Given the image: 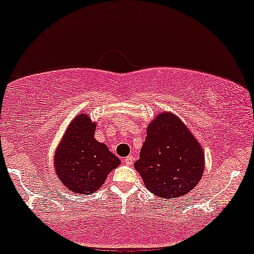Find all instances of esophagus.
Wrapping results in <instances>:
<instances>
[{"label": "esophagus", "instance_id": "1", "mask_svg": "<svg viewBox=\"0 0 254 254\" xmlns=\"http://www.w3.org/2000/svg\"><path fill=\"white\" fill-rule=\"evenodd\" d=\"M133 161H135V157H133L132 155H129V156H127L124 159V164L125 165H127V166H131L133 164Z\"/></svg>", "mask_w": 254, "mask_h": 254}]
</instances>
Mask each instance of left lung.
<instances>
[{
  "instance_id": "left-lung-1",
  "label": "left lung",
  "mask_w": 254,
  "mask_h": 254,
  "mask_svg": "<svg viewBox=\"0 0 254 254\" xmlns=\"http://www.w3.org/2000/svg\"><path fill=\"white\" fill-rule=\"evenodd\" d=\"M199 142L179 118L160 113L148 125L139 159L133 164L145 188L164 198H178L199 183L204 171Z\"/></svg>"
}]
</instances>
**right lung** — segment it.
I'll return each mask as SVG.
<instances>
[{
  "label": "right lung",
  "mask_w": 254,
  "mask_h": 254,
  "mask_svg": "<svg viewBox=\"0 0 254 254\" xmlns=\"http://www.w3.org/2000/svg\"><path fill=\"white\" fill-rule=\"evenodd\" d=\"M94 130L88 116L80 113L72 119L55 155L58 179L68 190L82 196L94 193L121 164L106 145L94 138Z\"/></svg>",
  "instance_id": "add662e5"
}]
</instances>
